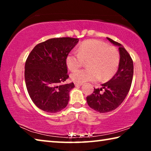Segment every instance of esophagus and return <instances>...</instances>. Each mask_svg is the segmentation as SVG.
Listing matches in <instances>:
<instances>
[{"instance_id":"1","label":"esophagus","mask_w":151,"mask_h":151,"mask_svg":"<svg viewBox=\"0 0 151 151\" xmlns=\"http://www.w3.org/2000/svg\"><path fill=\"white\" fill-rule=\"evenodd\" d=\"M75 86L76 87H79V86H81V85H82V84H81V83H75Z\"/></svg>"}]
</instances>
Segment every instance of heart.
I'll use <instances>...</instances> for the list:
<instances>
[{"label": "heart", "instance_id": "1", "mask_svg": "<svg viewBox=\"0 0 151 151\" xmlns=\"http://www.w3.org/2000/svg\"><path fill=\"white\" fill-rule=\"evenodd\" d=\"M85 60H88L87 68L75 70L70 74L71 80L76 83L111 78L118 70L120 55L116 48L106 42L91 39L83 42L77 52H70L66 58V65L71 70L80 67Z\"/></svg>", "mask_w": 151, "mask_h": 151}]
</instances>
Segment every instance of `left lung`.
<instances>
[{
    "label": "left lung",
    "instance_id": "1",
    "mask_svg": "<svg viewBox=\"0 0 151 151\" xmlns=\"http://www.w3.org/2000/svg\"><path fill=\"white\" fill-rule=\"evenodd\" d=\"M112 44L119 47L120 63L118 70L111 80L102 84V88H94L86 97L88 106L101 113L111 112L121 105L131 88L133 76V62L121 44L106 38ZM103 90V93L100 91Z\"/></svg>",
    "mask_w": 151,
    "mask_h": 151
}]
</instances>
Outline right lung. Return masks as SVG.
<instances>
[{"label": "right lung", "instance_id": "1", "mask_svg": "<svg viewBox=\"0 0 151 151\" xmlns=\"http://www.w3.org/2000/svg\"><path fill=\"white\" fill-rule=\"evenodd\" d=\"M78 39L55 38L36 45L25 63L24 78L30 99L38 108L55 113L67 106L73 83L63 85L69 76L66 58Z\"/></svg>", "mask_w": 151, "mask_h": 151}]
</instances>
